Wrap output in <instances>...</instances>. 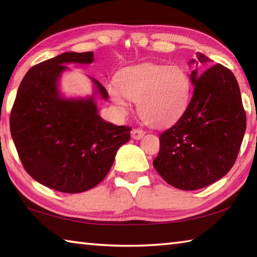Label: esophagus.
Segmentation results:
<instances>
[{"label": "esophagus", "mask_w": 257, "mask_h": 257, "mask_svg": "<svg viewBox=\"0 0 257 257\" xmlns=\"http://www.w3.org/2000/svg\"><path fill=\"white\" fill-rule=\"evenodd\" d=\"M144 135H145L144 130L139 129V128H135V129H133V132H132V137L134 139H141V138H143Z\"/></svg>", "instance_id": "esophagus-1"}]
</instances>
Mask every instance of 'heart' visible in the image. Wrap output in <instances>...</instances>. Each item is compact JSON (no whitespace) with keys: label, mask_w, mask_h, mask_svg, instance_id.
I'll return each instance as SVG.
<instances>
[{"label":"heart","mask_w":257,"mask_h":257,"mask_svg":"<svg viewBox=\"0 0 257 257\" xmlns=\"http://www.w3.org/2000/svg\"><path fill=\"white\" fill-rule=\"evenodd\" d=\"M118 85L110 86V94L120 108L125 99L138 103V111L146 123L165 127L179 120L188 107L191 84L187 72L177 66L144 64L120 76Z\"/></svg>","instance_id":"1"}]
</instances>
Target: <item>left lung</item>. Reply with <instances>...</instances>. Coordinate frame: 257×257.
<instances>
[{
    "label": "left lung",
    "mask_w": 257,
    "mask_h": 257,
    "mask_svg": "<svg viewBox=\"0 0 257 257\" xmlns=\"http://www.w3.org/2000/svg\"><path fill=\"white\" fill-rule=\"evenodd\" d=\"M196 58L203 67L190 73L194 93L188 107L160 135V152L153 161L159 175L182 190L204 188L227 175L246 130L236 77L220 63L207 68L211 59L203 53L197 52ZM202 68L206 69L203 73Z\"/></svg>",
    "instance_id": "obj_1"
}]
</instances>
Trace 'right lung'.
<instances>
[{
	"label": "right lung",
	"instance_id": "right-lung-1",
	"mask_svg": "<svg viewBox=\"0 0 257 257\" xmlns=\"http://www.w3.org/2000/svg\"><path fill=\"white\" fill-rule=\"evenodd\" d=\"M93 52H67L32 67L20 82L10 114V130L28 175L68 194L97 186L110 171L116 151L132 128L105 122L94 98L60 97L58 79L66 63H92ZM98 93L107 92L94 80Z\"/></svg>",
	"mask_w": 257,
	"mask_h": 257
}]
</instances>
